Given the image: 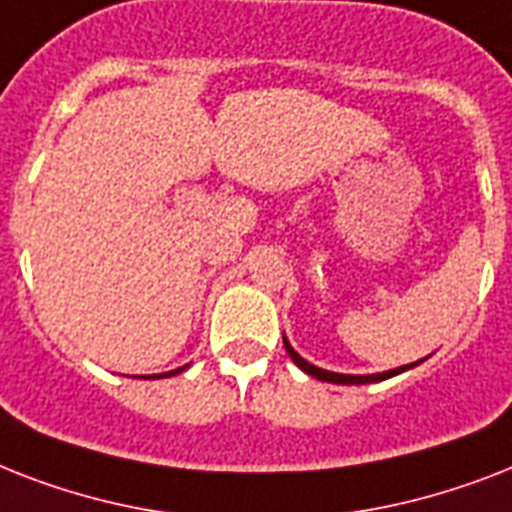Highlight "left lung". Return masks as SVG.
Instances as JSON below:
<instances>
[{"instance_id": "left-lung-1", "label": "left lung", "mask_w": 512, "mask_h": 512, "mask_svg": "<svg viewBox=\"0 0 512 512\" xmlns=\"http://www.w3.org/2000/svg\"><path fill=\"white\" fill-rule=\"evenodd\" d=\"M284 348H287L289 358H292V361H295L305 374H311V377H316V380L321 382H337V385H366V382L388 380V377H396V374L406 372V369H412V366L420 364V361H414V364L398 366V369H388V372H380V374H340V372H327V369H319V366H313L311 361H305V358L300 356L292 345H289L287 337H284Z\"/></svg>"}]
</instances>
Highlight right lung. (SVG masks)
<instances>
[{
    "label": "right lung",
    "mask_w": 512,
    "mask_h": 512,
    "mask_svg": "<svg viewBox=\"0 0 512 512\" xmlns=\"http://www.w3.org/2000/svg\"><path fill=\"white\" fill-rule=\"evenodd\" d=\"M183 369H185V366H180V369H175V372H167V374H162V377H172V374H180V372H183ZM154 377H159V374H154Z\"/></svg>",
    "instance_id": "1"
}]
</instances>
